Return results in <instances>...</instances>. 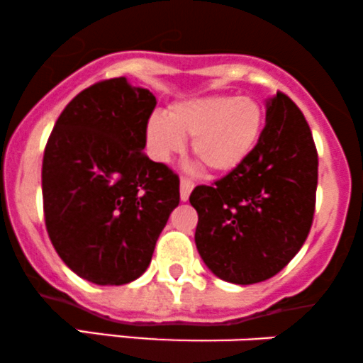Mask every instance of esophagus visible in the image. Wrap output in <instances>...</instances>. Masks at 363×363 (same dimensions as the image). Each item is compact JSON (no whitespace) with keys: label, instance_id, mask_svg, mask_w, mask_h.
I'll list each match as a JSON object with an SVG mask.
<instances>
[{"label":"esophagus","instance_id":"obj_1","mask_svg":"<svg viewBox=\"0 0 363 363\" xmlns=\"http://www.w3.org/2000/svg\"><path fill=\"white\" fill-rule=\"evenodd\" d=\"M193 187H194V182L191 181L189 177H181V199L182 201H187V198H189Z\"/></svg>","mask_w":363,"mask_h":363}]
</instances>
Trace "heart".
I'll return each instance as SVG.
<instances>
[{"mask_svg": "<svg viewBox=\"0 0 363 363\" xmlns=\"http://www.w3.org/2000/svg\"><path fill=\"white\" fill-rule=\"evenodd\" d=\"M262 109L249 97L206 95L177 102L167 119L152 116L147 147L158 162H167L193 138V153L210 172L225 174L239 167L259 140Z\"/></svg>", "mask_w": 363, "mask_h": 363, "instance_id": "obj_1", "label": "heart"}]
</instances>
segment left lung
<instances>
[{
  "label": "left lung",
  "mask_w": 363,
  "mask_h": 363,
  "mask_svg": "<svg viewBox=\"0 0 363 363\" xmlns=\"http://www.w3.org/2000/svg\"><path fill=\"white\" fill-rule=\"evenodd\" d=\"M318 150L302 111L283 91L268 102L259 140L239 167L196 186V247L216 277L237 285L268 280L309 235Z\"/></svg>",
  "instance_id": "8db88e82"
}]
</instances>
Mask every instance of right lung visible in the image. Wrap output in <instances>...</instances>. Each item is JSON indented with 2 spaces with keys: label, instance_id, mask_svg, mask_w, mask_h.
I'll use <instances>...</instances> for the list:
<instances>
[{
  "label": "right lung",
  "instance_id": "1",
  "mask_svg": "<svg viewBox=\"0 0 363 363\" xmlns=\"http://www.w3.org/2000/svg\"><path fill=\"white\" fill-rule=\"evenodd\" d=\"M155 106L150 90L111 78L80 91L54 124L43 160L45 228L83 280L141 277L179 205V176L143 152Z\"/></svg>",
  "mask_w": 363,
  "mask_h": 363
}]
</instances>
